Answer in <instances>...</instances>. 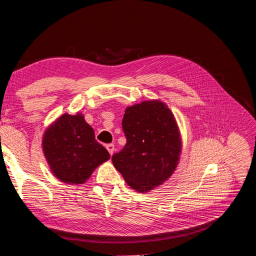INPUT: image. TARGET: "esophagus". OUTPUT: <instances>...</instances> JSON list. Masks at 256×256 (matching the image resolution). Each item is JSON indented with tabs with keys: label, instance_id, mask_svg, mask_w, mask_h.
Instances as JSON below:
<instances>
[{
	"label": "esophagus",
	"instance_id": "1",
	"mask_svg": "<svg viewBox=\"0 0 256 256\" xmlns=\"http://www.w3.org/2000/svg\"><path fill=\"white\" fill-rule=\"evenodd\" d=\"M106 148L109 152V154L112 156L114 152V144H108V145H106Z\"/></svg>",
	"mask_w": 256,
	"mask_h": 256
}]
</instances>
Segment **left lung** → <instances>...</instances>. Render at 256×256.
<instances>
[{"instance_id": "obj_1", "label": "left lung", "mask_w": 256, "mask_h": 256, "mask_svg": "<svg viewBox=\"0 0 256 256\" xmlns=\"http://www.w3.org/2000/svg\"><path fill=\"white\" fill-rule=\"evenodd\" d=\"M122 128L126 144L114 154V166L134 190L152 192L178 166L182 142L175 116L160 100H144L126 107Z\"/></svg>"}]
</instances>
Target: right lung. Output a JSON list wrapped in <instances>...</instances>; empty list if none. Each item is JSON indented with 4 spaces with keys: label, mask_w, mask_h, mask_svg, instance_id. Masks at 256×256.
<instances>
[{
    "label": "right lung",
    "mask_w": 256,
    "mask_h": 256,
    "mask_svg": "<svg viewBox=\"0 0 256 256\" xmlns=\"http://www.w3.org/2000/svg\"><path fill=\"white\" fill-rule=\"evenodd\" d=\"M42 149L50 172L69 185L84 184L96 168L110 159L81 112H66L50 124L43 133Z\"/></svg>",
    "instance_id": "obj_1"
}]
</instances>
